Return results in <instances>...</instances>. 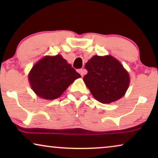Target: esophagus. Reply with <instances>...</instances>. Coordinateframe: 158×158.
Segmentation results:
<instances>
[{
	"label": "esophagus",
	"instance_id": "obj_1",
	"mask_svg": "<svg viewBox=\"0 0 158 158\" xmlns=\"http://www.w3.org/2000/svg\"><path fill=\"white\" fill-rule=\"evenodd\" d=\"M79 73H80V74H81V76L83 77V75L86 73V70H85V69H81V70H79Z\"/></svg>",
	"mask_w": 158,
	"mask_h": 158
}]
</instances>
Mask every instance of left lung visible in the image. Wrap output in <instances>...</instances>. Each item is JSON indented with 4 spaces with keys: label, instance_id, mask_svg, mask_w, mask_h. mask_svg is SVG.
Masks as SVG:
<instances>
[{
    "label": "left lung",
    "instance_id": "8db88e82",
    "mask_svg": "<svg viewBox=\"0 0 158 158\" xmlns=\"http://www.w3.org/2000/svg\"><path fill=\"white\" fill-rule=\"evenodd\" d=\"M85 85L95 99L102 103L119 100L126 94L130 77L123 64L111 55H94L86 62Z\"/></svg>",
    "mask_w": 158,
    "mask_h": 158
}]
</instances>
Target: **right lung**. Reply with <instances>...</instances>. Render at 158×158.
Returning a JSON list of instances; mask_svg holds the SVG:
<instances>
[{
	"instance_id": "right-lung-1",
	"label": "right lung",
	"mask_w": 158,
	"mask_h": 158,
	"mask_svg": "<svg viewBox=\"0 0 158 158\" xmlns=\"http://www.w3.org/2000/svg\"><path fill=\"white\" fill-rule=\"evenodd\" d=\"M81 75L60 54L46 55L36 62L28 75V79L36 96L46 100H54Z\"/></svg>"
}]
</instances>
